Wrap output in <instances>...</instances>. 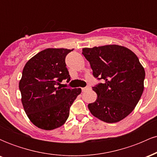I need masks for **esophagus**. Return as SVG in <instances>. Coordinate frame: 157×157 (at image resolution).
<instances>
[{
  "label": "esophagus",
  "instance_id": "obj_1",
  "mask_svg": "<svg viewBox=\"0 0 157 157\" xmlns=\"http://www.w3.org/2000/svg\"><path fill=\"white\" fill-rule=\"evenodd\" d=\"M89 90H91V87H90V86H86V87L82 88V92H86V91H89Z\"/></svg>",
  "mask_w": 157,
  "mask_h": 157
}]
</instances>
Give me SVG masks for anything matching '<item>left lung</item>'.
<instances>
[{"label": "left lung", "mask_w": 157, "mask_h": 157, "mask_svg": "<svg viewBox=\"0 0 157 157\" xmlns=\"http://www.w3.org/2000/svg\"><path fill=\"white\" fill-rule=\"evenodd\" d=\"M93 75L103 83L92 88L97 100L88 105L95 117L108 123L123 120L137 105L144 90L145 69L137 56L119 45L82 48Z\"/></svg>", "instance_id": "obj_1"}]
</instances>
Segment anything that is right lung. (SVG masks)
Listing matches in <instances>:
<instances>
[{
    "label": "right lung",
    "mask_w": 157,
    "mask_h": 157,
    "mask_svg": "<svg viewBox=\"0 0 157 157\" xmlns=\"http://www.w3.org/2000/svg\"><path fill=\"white\" fill-rule=\"evenodd\" d=\"M73 49L49 48L32 57L23 68L19 82L21 102L27 117L43 130L62 126L81 89L62 88L60 82L70 80L65 62Z\"/></svg>",
    "instance_id": "right-lung-1"
}]
</instances>
